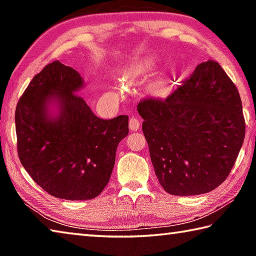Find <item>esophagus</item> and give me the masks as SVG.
Here are the masks:
<instances>
[{
	"label": "esophagus",
	"mask_w": 256,
	"mask_h": 256,
	"mask_svg": "<svg viewBox=\"0 0 256 256\" xmlns=\"http://www.w3.org/2000/svg\"><path fill=\"white\" fill-rule=\"evenodd\" d=\"M128 125H130V130H131V131H138V128H140V120L136 118H132L131 120H130Z\"/></svg>",
	"instance_id": "1"
}]
</instances>
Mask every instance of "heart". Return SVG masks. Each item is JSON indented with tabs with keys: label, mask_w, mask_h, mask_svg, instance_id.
I'll use <instances>...</instances> for the list:
<instances>
[{
	"label": "heart",
	"mask_w": 256,
	"mask_h": 256,
	"mask_svg": "<svg viewBox=\"0 0 256 256\" xmlns=\"http://www.w3.org/2000/svg\"><path fill=\"white\" fill-rule=\"evenodd\" d=\"M149 64H150V60H144V66H148ZM151 92H152L154 94H158L160 92L159 86H154L152 88H151Z\"/></svg>",
	"instance_id": "obj_1"
}]
</instances>
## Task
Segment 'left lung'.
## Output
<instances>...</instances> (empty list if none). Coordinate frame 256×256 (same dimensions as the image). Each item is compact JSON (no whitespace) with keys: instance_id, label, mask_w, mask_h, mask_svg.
Wrapping results in <instances>:
<instances>
[{"instance_id":"obj_1","label":"left lung","mask_w":256,"mask_h":256,"mask_svg":"<svg viewBox=\"0 0 256 256\" xmlns=\"http://www.w3.org/2000/svg\"><path fill=\"white\" fill-rule=\"evenodd\" d=\"M156 176L172 196H198L224 183L245 138L240 92L216 60L196 68L166 99L138 104Z\"/></svg>"}]
</instances>
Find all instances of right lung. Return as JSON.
<instances>
[{
  "mask_svg": "<svg viewBox=\"0 0 256 256\" xmlns=\"http://www.w3.org/2000/svg\"><path fill=\"white\" fill-rule=\"evenodd\" d=\"M79 72L54 60L32 78L16 108L18 156L32 178L63 200H92L110 182L128 116L102 120L78 92ZM56 106L52 116L50 104Z\"/></svg>",
  "mask_w": 256,
  "mask_h": 256,
  "instance_id": "1",
  "label": "right lung"
}]
</instances>
